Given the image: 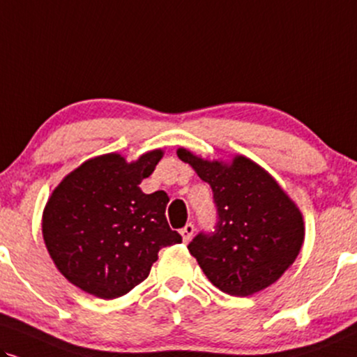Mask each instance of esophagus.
<instances>
[{
    "label": "esophagus",
    "mask_w": 357,
    "mask_h": 357,
    "mask_svg": "<svg viewBox=\"0 0 357 357\" xmlns=\"http://www.w3.org/2000/svg\"><path fill=\"white\" fill-rule=\"evenodd\" d=\"M193 233H195V227H193V223H187V225L180 230V235H182V240L185 241V243L187 241H190Z\"/></svg>",
    "instance_id": "obj_1"
}]
</instances>
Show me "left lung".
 Masks as SVG:
<instances>
[{
	"label": "left lung",
	"mask_w": 357,
	"mask_h": 357,
	"mask_svg": "<svg viewBox=\"0 0 357 357\" xmlns=\"http://www.w3.org/2000/svg\"><path fill=\"white\" fill-rule=\"evenodd\" d=\"M177 155L213 190L217 228L188 245L206 278L231 296H252L278 281L305 241L298 205L252 158L206 160L183 147Z\"/></svg>",
	"instance_id": "1"
}]
</instances>
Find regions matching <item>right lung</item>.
<instances>
[{
	"instance_id": "right-lung-1",
	"label": "right lung",
	"mask_w": 357,
	"mask_h": 357,
	"mask_svg": "<svg viewBox=\"0 0 357 357\" xmlns=\"http://www.w3.org/2000/svg\"><path fill=\"white\" fill-rule=\"evenodd\" d=\"M162 149L127 162L92 157L61 180L43 212V238L61 275L82 291L114 300L147 278L160 248L182 243L165 218L164 190L144 193Z\"/></svg>"
}]
</instances>
